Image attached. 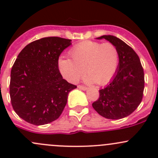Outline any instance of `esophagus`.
<instances>
[{"mask_svg":"<svg viewBox=\"0 0 158 158\" xmlns=\"http://www.w3.org/2000/svg\"><path fill=\"white\" fill-rule=\"evenodd\" d=\"M78 89H81V90H83V91H86L88 88H86V87L85 86H82V85H78Z\"/></svg>","mask_w":158,"mask_h":158,"instance_id":"34e87169","label":"esophagus"}]
</instances>
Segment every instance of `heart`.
<instances>
[{"label":"heart","mask_w":158,"mask_h":158,"mask_svg":"<svg viewBox=\"0 0 158 158\" xmlns=\"http://www.w3.org/2000/svg\"><path fill=\"white\" fill-rule=\"evenodd\" d=\"M72 60L62 57L59 68L63 77L70 82H76L83 74L87 83L105 85L114 76L118 66V52L113 44L95 41L79 43L69 51Z\"/></svg>","instance_id":"1"}]
</instances>
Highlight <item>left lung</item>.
Segmentation results:
<instances>
[{"label":"left lung","instance_id":"8db88e82","mask_svg":"<svg viewBox=\"0 0 158 158\" xmlns=\"http://www.w3.org/2000/svg\"><path fill=\"white\" fill-rule=\"evenodd\" d=\"M118 52V66L107 86L99 90V98L92 103L93 109L102 117L121 119L131 114L142 100L144 88V70L134 49L119 38L103 35Z\"/></svg>","mask_w":158,"mask_h":158}]
</instances>
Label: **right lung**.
<instances>
[{"label":"right lung","instance_id":"right-lung-1","mask_svg":"<svg viewBox=\"0 0 158 158\" xmlns=\"http://www.w3.org/2000/svg\"><path fill=\"white\" fill-rule=\"evenodd\" d=\"M71 40L49 36L27 45L11 69L10 95L15 112L24 121L43 125L63 112L76 85L63 79L58 68L60 54Z\"/></svg>","mask_w":158,"mask_h":158}]
</instances>
